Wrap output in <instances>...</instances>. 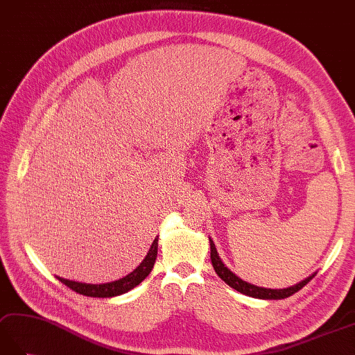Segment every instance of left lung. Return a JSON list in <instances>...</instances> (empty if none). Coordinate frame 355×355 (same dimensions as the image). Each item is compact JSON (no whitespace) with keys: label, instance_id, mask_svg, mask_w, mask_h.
Listing matches in <instances>:
<instances>
[{"label":"left lung","instance_id":"1","mask_svg":"<svg viewBox=\"0 0 355 355\" xmlns=\"http://www.w3.org/2000/svg\"><path fill=\"white\" fill-rule=\"evenodd\" d=\"M210 259H211V265H213V268H215L216 274L220 277V279H224V282L230 287H233L234 291L241 292L243 295H248V296H252V298H259V300H284V298H289V296H292L293 293L301 291L302 287L306 286L310 282V279L316 275V272H315V274H311L306 279H302V282H300L298 284L286 287V289H266V287H259V286H254L251 283L243 282V279L239 278L234 274V272L230 270L224 265V261L220 260L219 254L216 251V246H215V243H213L211 239H210Z\"/></svg>","mask_w":355,"mask_h":355}]
</instances>
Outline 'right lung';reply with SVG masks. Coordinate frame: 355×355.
<instances>
[{
	"instance_id": "obj_1",
	"label": "right lung",
	"mask_w": 355,
	"mask_h": 355,
	"mask_svg": "<svg viewBox=\"0 0 355 355\" xmlns=\"http://www.w3.org/2000/svg\"><path fill=\"white\" fill-rule=\"evenodd\" d=\"M157 242H159V237H155L144 261L140 263L133 272H130L128 275H125L121 279H116V282L104 283V284H87V283L72 282V279H66L62 277H57V278H59V282H62L64 286H68L73 292L85 296H92V298H112V296L127 293L128 291L135 289L137 284L142 283L144 279L150 275V272L154 268L155 259H157V248H159Z\"/></svg>"
}]
</instances>
